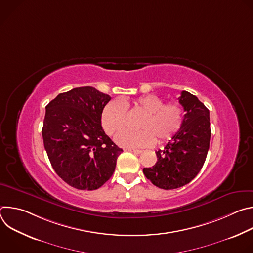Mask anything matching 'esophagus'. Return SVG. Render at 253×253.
I'll use <instances>...</instances> for the list:
<instances>
[{
    "label": "esophagus",
    "mask_w": 253,
    "mask_h": 253,
    "mask_svg": "<svg viewBox=\"0 0 253 253\" xmlns=\"http://www.w3.org/2000/svg\"><path fill=\"white\" fill-rule=\"evenodd\" d=\"M125 151H129V152H132V153H134V154H140V153H142V150H137V149H131V148H126V149H124Z\"/></svg>",
    "instance_id": "obj_1"
}]
</instances>
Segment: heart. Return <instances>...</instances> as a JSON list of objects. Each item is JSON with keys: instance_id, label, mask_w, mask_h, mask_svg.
<instances>
[{"instance_id": "1", "label": "heart", "mask_w": 253, "mask_h": 253, "mask_svg": "<svg viewBox=\"0 0 253 253\" xmlns=\"http://www.w3.org/2000/svg\"><path fill=\"white\" fill-rule=\"evenodd\" d=\"M143 113L137 127L140 130H122L116 137L118 145L127 148H143L155 143L171 139L182 126L183 109L180 104L171 102L164 104V100L153 94L144 95L132 103L128 100L115 99L108 103L102 112V126L104 130L113 135L126 122L127 108L130 106Z\"/></svg>"}]
</instances>
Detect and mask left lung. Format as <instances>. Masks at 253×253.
<instances>
[{"label": "left lung", "instance_id": "left-lung-1", "mask_svg": "<svg viewBox=\"0 0 253 253\" xmlns=\"http://www.w3.org/2000/svg\"><path fill=\"white\" fill-rule=\"evenodd\" d=\"M179 103L185 111L180 130L163 150L156 151L157 162L143 173L157 187L176 189L188 184L201 170L209 149V110L198 98L182 91Z\"/></svg>", "mask_w": 253, "mask_h": 253}]
</instances>
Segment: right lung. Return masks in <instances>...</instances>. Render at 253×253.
I'll list each match as a JSON object with an SVG mask.
<instances>
[{"label":"right lung","mask_w":253,"mask_h":253,"mask_svg":"<svg viewBox=\"0 0 253 253\" xmlns=\"http://www.w3.org/2000/svg\"><path fill=\"white\" fill-rule=\"evenodd\" d=\"M111 97L87 86L59 94L46 106L44 147L55 172L70 186L95 190L113 175L123 152L101 125Z\"/></svg>","instance_id":"add662e5"}]
</instances>
